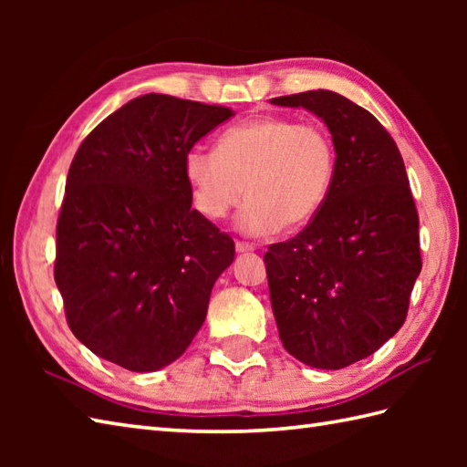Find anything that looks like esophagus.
I'll return each instance as SVG.
<instances>
[{
	"label": "esophagus",
	"mask_w": 467,
	"mask_h": 467,
	"mask_svg": "<svg viewBox=\"0 0 467 467\" xmlns=\"http://www.w3.org/2000/svg\"><path fill=\"white\" fill-rule=\"evenodd\" d=\"M234 249H236V253H253V251H254V246H253V244H249V243L236 241V244H234Z\"/></svg>",
	"instance_id": "34e87169"
}]
</instances>
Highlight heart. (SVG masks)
<instances>
[{
    "instance_id": "b5f03b06",
    "label": "heart",
    "mask_w": 467,
    "mask_h": 467,
    "mask_svg": "<svg viewBox=\"0 0 467 467\" xmlns=\"http://www.w3.org/2000/svg\"><path fill=\"white\" fill-rule=\"evenodd\" d=\"M335 144L319 124L259 116L226 128L216 150L192 148L184 178L198 213L221 221L246 194L244 234L299 231L319 214L335 178Z\"/></svg>"
}]
</instances>
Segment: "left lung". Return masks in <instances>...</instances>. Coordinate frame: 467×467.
<instances>
[{
	"label": "left lung",
	"mask_w": 467,
	"mask_h": 467,
	"mask_svg": "<svg viewBox=\"0 0 467 467\" xmlns=\"http://www.w3.org/2000/svg\"><path fill=\"white\" fill-rule=\"evenodd\" d=\"M327 124L337 164L323 208L265 254L283 347L317 369H343L401 329L421 271L420 218L398 144L365 108L329 90L271 100Z\"/></svg>",
	"instance_id": "1"
}]
</instances>
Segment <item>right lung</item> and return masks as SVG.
<instances>
[{
    "instance_id": "1",
    "label": "right lung",
    "mask_w": 467,
    "mask_h": 467,
    "mask_svg": "<svg viewBox=\"0 0 467 467\" xmlns=\"http://www.w3.org/2000/svg\"><path fill=\"white\" fill-rule=\"evenodd\" d=\"M231 108L144 94L86 136L57 218L54 279L76 339L148 373L192 343L234 243L192 208L184 156Z\"/></svg>"
}]
</instances>
